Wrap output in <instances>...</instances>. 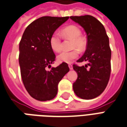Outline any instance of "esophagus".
Masks as SVG:
<instances>
[{"label": "esophagus", "instance_id": "34e87169", "mask_svg": "<svg viewBox=\"0 0 127 127\" xmlns=\"http://www.w3.org/2000/svg\"><path fill=\"white\" fill-rule=\"evenodd\" d=\"M68 67H69V68H70V70H72V69L73 68V66H72V65L70 64H68Z\"/></svg>", "mask_w": 127, "mask_h": 127}]
</instances>
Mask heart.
Instances as JSON below:
<instances>
[{"mask_svg": "<svg viewBox=\"0 0 127 127\" xmlns=\"http://www.w3.org/2000/svg\"><path fill=\"white\" fill-rule=\"evenodd\" d=\"M62 35L65 38L72 39V48H75L71 51H64L57 56L59 62L71 63L79 56V51H83L86 46L85 39L81 36V31L80 29L74 25H70L64 28L61 31ZM49 44L52 50L59 53L62 50V39L57 33H53L49 39ZM77 49H76V48Z\"/></svg>", "mask_w": 127, "mask_h": 127, "instance_id": "heart-1", "label": "heart"}]
</instances>
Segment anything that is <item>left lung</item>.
<instances>
[{"instance_id":"obj_1","label":"left lung","mask_w":127,"mask_h":127,"mask_svg":"<svg viewBox=\"0 0 127 127\" xmlns=\"http://www.w3.org/2000/svg\"><path fill=\"white\" fill-rule=\"evenodd\" d=\"M70 18L83 28L88 39L85 53L77 60V62H86L88 64L85 66L73 65L78 75L73 83L74 92L81 98L92 99L102 94L110 77L111 51L109 37L104 26L93 16Z\"/></svg>"}]
</instances>
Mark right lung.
<instances>
[{"label":"right lung","instance_id":"add662e5","mask_svg":"<svg viewBox=\"0 0 127 127\" xmlns=\"http://www.w3.org/2000/svg\"><path fill=\"white\" fill-rule=\"evenodd\" d=\"M68 18L43 16L37 19L26 28L20 42L19 64L22 82L31 96L37 100L53 99L59 81L70 70L65 62L50 71L46 70V67L51 68L56 57L49 39Z\"/></svg>","mask_w":127,"mask_h":127}]
</instances>
